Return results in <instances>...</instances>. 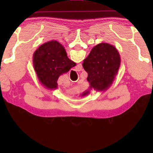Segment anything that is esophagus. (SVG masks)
I'll list each match as a JSON object with an SVG mask.
<instances>
[{"label": "esophagus", "instance_id": "1", "mask_svg": "<svg viewBox=\"0 0 153 153\" xmlns=\"http://www.w3.org/2000/svg\"><path fill=\"white\" fill-rule=\"evenodd\" d=\"M82 65H81V64H79V65H77V69H78V71L79 70H81L82 69Z\"/></svg>", "mask_w": 153, "mask_h": 153}]
</instances>
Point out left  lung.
I'll return each mask as SVG.
<instances>
[{"instance_id": "obj_1", "label": "left lung", "mask_w": 153, "mask_h": 153, "mask_svg": "<svg viewBox=\"0 0 153 153\" xmlns=\"http://www.w3.org/2000/svg\"><path fill=\"white\" fill-rule=\"evenodd\" d=\"M120 55L115 46L108 43L98 44L93 47L82 63L88 73L89 88L81 94L86 97L90 90L105 91L109 88L118 73Z\"/></svg>"}]
</instances>
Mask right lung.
Listing matches in <instances>:
<instances>
[{
  "mask_svg": "<svg viewBox=\"0 0 153 153\" xmlns=\"http://www.w3.org/2000/svg\"><path fill=\"white\" fill-rule=\"evenodd\" d=\"M76 63L67 57L63 46L56 40L43 44L33 55V66L42 86L49 90L58 88L57 80Z\"/></svg>",
  "mask_w": 153,
  "mask_h": 153,
  "instance_id": "right-lung-1",
  "label": "right lung"
}]
</instances>
